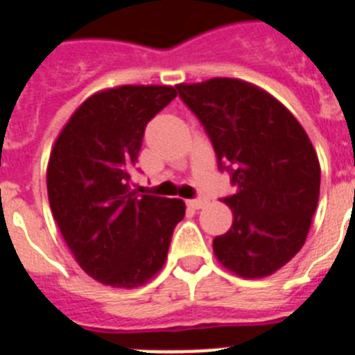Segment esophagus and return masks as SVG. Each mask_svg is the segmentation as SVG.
<instances>
[{
    "label": "esophagus",
    "mask_w": 355,
    "mask_h": 355,
    "mask_svg": "<svg viewBox=\"0 0 355 355\" xmlns=\"http://www.w3.org/2000/svg\"><path fill=\"white\" fill-rule=\"evenodd\" d=\"M205 205H206V199H190V200H187V206H188V208H192V209L205 208Z\"/></svg>",
    "instance_id": "1"
}]
</instances>
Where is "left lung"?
<instances>
[{
	"instance_id": "left-lung-1",
	"label": "left lung",
	"mask_w": 355,
	"mask_h": 355,
	"mask_svg": "<svg viewBox=\"0 0 355 355\" xmlns=\"http://www.w3.org/2000/svg\"><path fill=\"white\" fill-rule=\"evenodd\" d=\"M200 121L233 225L213 240L216 259L245 279L266 277L302 249L320 196V163L299 121L265 90L234 78L175 87Z\"/></svg>"
}]
</instances>
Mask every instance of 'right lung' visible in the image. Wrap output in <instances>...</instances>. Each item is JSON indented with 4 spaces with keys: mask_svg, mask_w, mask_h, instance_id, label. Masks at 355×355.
Returning <instances> with one entry per match:
<instances>
[{
    "mask_svg": "<svg viewBox=\"0 0 355 355\" xmlns=\"http://www.w3.org/2000/svg\"><path fill=\"white\" fill-rule=\"evenodd\" d=\"M178 96L165 85H124L90 96L49 156L53 216L78 265L114 288L147 283L183 220L181 199L139 193L131 181L147 122Z\"/></svg>",
    "mask_w": 355,
    "mask_h": 355,
    "instance_id": "right-lung-1",
    "label": "right lung"
}]
</instances>
